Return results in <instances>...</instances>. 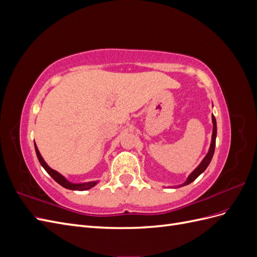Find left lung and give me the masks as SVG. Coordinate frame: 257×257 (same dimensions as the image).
I'll return each mask as SVG.
<instances>
[{
  "instance_id": "1",
  "label": "left lung",
  "mask_w": 257,
  "mask_h": 257,
  "mask_svg": "<svg viewBox=\"0 0 257 257\" xmlns=\"http://www.w3.org/2000/svg\"><path fill=\"white\" fill-rule=\"evenodd\" d=\"M212 123H213V131H212V138H211V144H210V148H209V151L207 153L206 157L204 158V160L201 161L200 164L194 169V172L188 177L186 179V181L180 185H178V188H180V186H184V185H188L191 182H193L195 179L200 175L203 174L206 168L208 167V165L210 164V162H211V159L213 157V153H214V148H215V138H216V121L214 115L212 114Z\"/></svg>"
}]
</instances>
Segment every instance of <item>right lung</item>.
<instances>
[{
	"label": "right lung",
	"instance_id": "add662e5",
	"mask_svg": "<svg viewBox=\"0 0 257 257\" xmlns=\"http://www.w3.org/2000/svg\"><path fill=\"white\" fill-rule=\"evenodd\" d=\"M35 151H36L37 159H38V161H40L41 165L45 168L46 172H47L52 177L53 180L58 182L60 185L63 186V188L68 189V190H73V191H85V190H89V189L93 188L94 185H96L97 181H91V182H85V183H72V182H69L68 180H66V179L63 176L59 174L57 170H53L52 168H50L47 165V163L44 161L40 151H38L36 145H35Z\"/></svg>",
	"mask_w": 257,
	"mask_h": 257
}]
</instances>
